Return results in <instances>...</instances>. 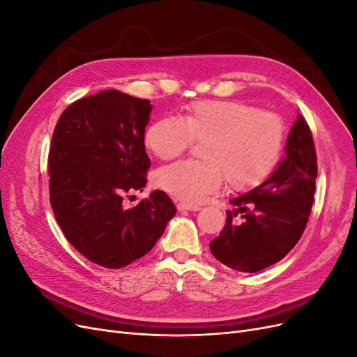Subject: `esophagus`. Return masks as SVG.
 Listing matches in <instances>:
<instances>
[{
    "mask_svg": "<svg viewBox=\"0 0 357 357\" xmlns=\"http://www.w3.org/2000/svg\"><path fill=\"white\" fill-rule=\"evenodd\" d=\"M177 208H178V211H198V210H201V207H198V205L188 204V202L177 204Z\"/></svg>",
    "mask_w": 357,
    "mask_h": 357,
    "instance_id": "esophagus-1",
    "label": "esophagus"
}]
</instances>
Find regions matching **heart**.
Here are the masks:
<instances>
[{"instance_id": "1", "label": "heart", "mask_w": 357, "mask_h": 357, "mask_svg": "<svg viewBox=\"0 0 357 357\" xmlns=\"http://www.w3.org/2000/svg\"><path fill=\"white\" fill-rule=\"evenodd\" d=\"M146 146L160 159H174L195 142L204 164L176 162L156 172V185L180 201L199 202L226 178L236 190L264 181L282 158L284 125L277 114L241 101H199L183 119L160 117L147 128Z\"/></svg>"}]
</instances>
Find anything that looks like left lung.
<instances>
[{
  "instance_id": "obj_1",
  "label": "left lung",
  "mask_w": 357,
  "mask_h": 357,
  "mask_svg": "<svg viewBox=\"0 0 357 357\" xmlns=\"http://www.w3.org/2000/svg\"><path fill=\"white\" fill-rule=\"evenodd\" d=\"M284 158L264 183L231 199L226 225L210 243L219 262L240 273H257L277 264L304 232L314 201L317 158L305 119L298 114L284 146ZM240 212L241 225L231 222Z\"/></svg>"
}]
</instances>
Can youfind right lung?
I'll list each match as a JSON object with an SVG mask.
<instances>
[{
	"label": "right lung",
	"instance_id": "obj_1",
	"mask_svg": "<svg viewBox=\"0 0 357 357\" xmlns=\"http://www.w3.org/2000/svg\"><path fill=\"white\" fill-rule=\"evenodd\" d=\"M152 109L149 100L101 91L68 105L53 131V214L75 250L110 269L147 255L177 213L162 190L123 207L125 193L143 192L147 183L144 132Z\"/></svg>",
	"mask_w": 357,
	"mask_h": 357
}]
</instances>
